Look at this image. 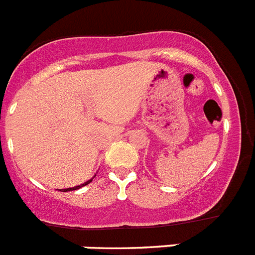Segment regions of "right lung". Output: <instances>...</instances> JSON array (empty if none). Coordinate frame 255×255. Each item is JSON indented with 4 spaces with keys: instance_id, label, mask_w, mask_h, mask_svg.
<instances>
[{
    "instance_id": "right-lung-1",
    "label": "right lung",
    "mask_w": 255,
    "mask_h": 255,
    "mask_svg": "<svg viewBox=\"0 0 255 255\" xmlns=\"http://www.w3.org/2000/svg\"><path fill=\"white\" fill-rule=\"evenodd\" d=\"M89 182H92V180H88L87 182H84V184H82V185H78V186H74V188H69V189H65L64 191H70V190H76V189H80L82 188V186H84V185H88V184H89Z\"/></svg>"
}]
</instances>
